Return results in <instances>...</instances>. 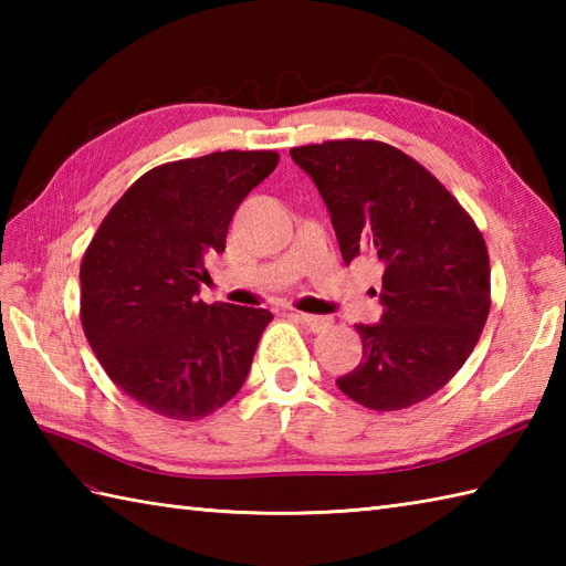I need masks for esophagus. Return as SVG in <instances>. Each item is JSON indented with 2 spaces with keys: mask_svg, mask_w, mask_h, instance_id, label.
<instances>
[{
  "mask_svg": "<svg viewBox=\"0 0 566 566\" xmlns=\"http://www.w3.org/2000/svg\"><path fill=\"white\" fill-rule=\"evenodd\" d=\"M298 318H302L306 323V328L314 331V333L328 331L331 323H333L328 316H314V314H298Z\"/></svg>",
  "mask_w": 566,
  "mask_h": 566,
  "instance_id": "obj_1",
  "label": "esophagus"
}]
</instances>
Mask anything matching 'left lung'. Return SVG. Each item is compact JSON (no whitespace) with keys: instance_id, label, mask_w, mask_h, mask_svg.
<instances>
[{"instance_id":"1","label":"left lung","mask_w":566,"mask_h":566,"mask_svg":"<svg viewBox=\"0 0 566 566\" xmlns=\"http://www.w3.org/2000/svg\"><path fill=\"white\" fill-rule=\"evenodd\" d=\"M314 179L353 262H384L381 323L363 326V363L338 379L369 411H401L440 391L472 355L491 308L484 235L440 179L381 140L292 148Z\"/></svg>"}]
</instances>
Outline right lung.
Listing matches in <instances>:
<instances>
[{"label":"right lung","instance_id":"obj_1","mask_svg":"<svg viewBox=\"0 0 566 566\" xmlns=\"http://www.w3.org/2000/svg\"><path fill=\"white\" fill-rule=\"evenodd\" d=\"M280 153L223 150L140 175L80 264V321L104 371L153 413L199 420L243 387L268 308L203 304V260Z\"/></svg>","mask_w":566,"mask_h":566}]
</instances>
